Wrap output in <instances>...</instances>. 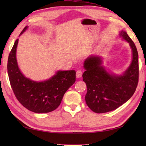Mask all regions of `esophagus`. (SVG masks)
Listing matches in <instances>:
<instances>
[{"label":"esophagus","instance_id":"1","mask_svg":"<svg viewBox=\"0 0 146 146\" xmlns=\"http://www.w3.org/2000/svg\"><path fill=\"white\" fill-rule=\"evenodd\" d=\"M76 77L80 78L82 75V71L81 70H77L76 73Z\"/></svg>","mask_w":146,"mask_h":146}]
</instances>
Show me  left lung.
<instances>
[{"label": "left lung", "instance_id": "1", "mask_svg": "<svg viewBox=\"0 0 146 146\" xmlns=\"http://www.w3.org/2000/svg\"><path fill=\"white\" fill-rule=\"evenodd\" d=\"M120 36L129 43L133 51L132 62L123 75L108 73L100 66L102 60L98 56H90L84 64L86 71L82 77L88 88L86 102L95 113L116 110L132 97L137 87L139 77L137 49L126 32L121 31Z\"/></svg>", "mask_w": 146, "mask_h": 146}]
</instances>
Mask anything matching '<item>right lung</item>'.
<instances>
[{"label":"right lung","instance_id":"1","mask_svg":"<svg viewBox=\"0 0 146 146\" xmlns=\"http://www.w3.org/2000/svg\"><path fill=\"white\" fill-rule=\"evenodd\" d=\"M28 27L23 29L22 34ZM17 39L9 53L8 73L11 87L19 102L28 110L37 113L53 111L60 104L64 93L75 83L74 70L59 71L44 82H37L27 78L20 71L16 59Z\"/></svg>","mask_w":146,"mask_h":146}]
</instances>
